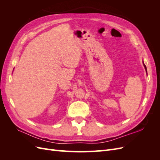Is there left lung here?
<instances>
[{"label":"left lung","instance_id":"8db88e82","mask_svg":"<svg viewBox=\"0 0 160 160\" xmlns=\"http://www.w3.org/2000/svg\"><path fill=\"white\" fill-rule=\"evenodd\" d=\"M143 65H144V67H145V69H146V72H147V68H146V66L145 65V64H144V62H143Z\"/></svg>","mask_w":160,"mask_h":160}]
</instances>
